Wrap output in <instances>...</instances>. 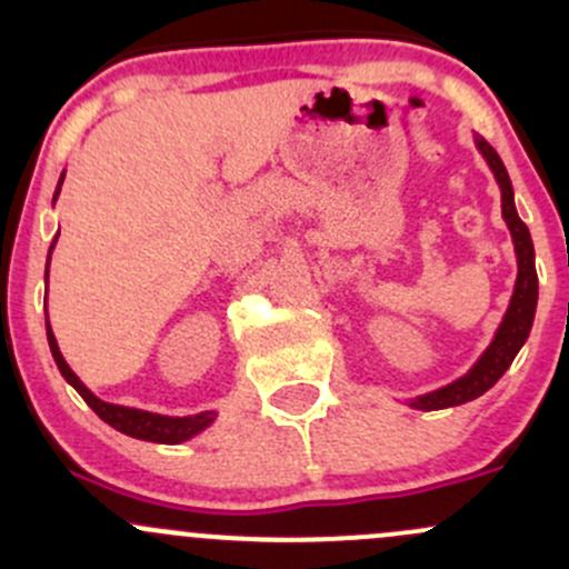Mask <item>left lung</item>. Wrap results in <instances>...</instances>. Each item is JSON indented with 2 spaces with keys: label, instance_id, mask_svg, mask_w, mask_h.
Returning <instances> with one entry per match:
<instances>
[{
  "label": "left lung",
  "instance_id": "1",
  "mask_svg": "<svg viewBox=\"0 0 569 569\" xmlns=\"http://www.w3.org/2000/svg\"><path fill=\"white\" fill-rule=\"evenodd\" d=\"M476 148L485 157L487 168L496 176L498 189H501V214L507 222L509 233H512L515 244V258H518V278H515L512 297H509V308L503 313L501 325H498L496 336H492L490 347L476 358V363L465 371L462 377L451 380L449 386H440L435 391H427L421 396H412L407 399V407L412 410H446V407L465 405V401L479 399L481 393L490 391L498 380L503 377V371L512 366V360L518 358V352L523 349V343L529 341V332L533 325V313H537V297H539V280H537V267H533V242L531 233L526 228V222L520 220L518 209H515V189L509 181L507 168H503L501 157L496 153V148L485 140V137H473Z\"/></svg>",
  "mask_w": 569,
  "mask_h": 569
}]
</instances>
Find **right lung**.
<instances>
[{
  "label": "right lung",
  "mask_w": 569,
  "mask_h": 569,
  "mask_svg": "<svg viewBox=\"0 0 569 569\" xmlns=\"http://www.w3.org/2000/svg\"><path fill=\"white\" fill-rule=\"evenodd\" d=\"M62 178H66V173L60 176V183H57L54 200H57V194H60ZM54 242H57V239H54ZM54 242H51V248H49V261H51V250H54ZM49 261H46V283H49ZM46 289H49V286H46ZM43 306H46V302H43ZM46 338H49L51 358H54L57 369H60V375L66 377L68 386H71L73 391H77L84 401H88V407L96 412V416L101 418V421L109 423L112 429H118V432L129 435V438L148 440V443L176 446V443H183V440H192L194 435H200L203 429H209L211 423L217 421V410L194 412V416H162V412L140 410V407L112 405V401L99 399V396L90 391V388L84 386V382L79 380L77 375H73V369L66 363V358H62L60 347H57L54 330H51V325H49V313H46Z\"/></svg>",
  "instance_id": "right-lung-1"
}]
</instances>
